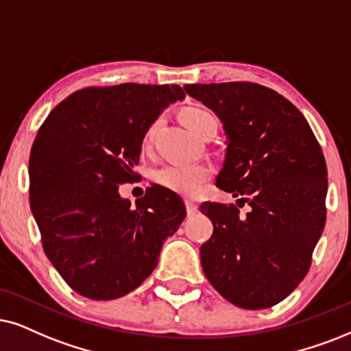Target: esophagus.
I'll return each instance as SVG.
<instances>
[{
    "instance_id": "1",
    "label": "esophagus",
    "mask_w": 351,
    "mask_h": 351,
    "mask_svg": "<svg viewBox=\"0 0 351 351\" xmlns=\"http://www.w3.org/2000/svg\"><path fill=\"white\" fill-rule=\"evenodd\" d=\"M184 202H186V210H188V215L196 214V212H197V204L193 202V201H189V199H186Z\"/></svg>"
}]
</instances>
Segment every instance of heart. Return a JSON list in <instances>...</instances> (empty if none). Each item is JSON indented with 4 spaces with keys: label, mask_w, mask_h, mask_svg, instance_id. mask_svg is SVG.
Listing matches in <instances>:
<instances>
[{
    "label": "heart",
    "mask_w": 351,
    "mask_h": 351,
    "mask_svg": "<svg viewBox=\"0 0 351 351\" xmlns=\"http://www.w3.org/2000/svg\"><path fill=\"white\" fill-rule=\"evenodd\" d=\"M183 121L199 137L210 130L217 131V126H219L215 114L206 108H201V106L186 108L183 112ZM158 126H160V119H155L150 124L149 130L145 131L144 145L152 143ZM210 175L212 168L206 163H168V165H163L155 171L154 178L158 184L165 186L168 189L186 194V196H193L210 178Z\"/></svg>",
    "instance_id": "b5f03b06"
}]
</instances>
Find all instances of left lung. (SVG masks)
I'll list each match as a JSON object with an SVG mask.
<instances>
[{
    "label": "left lung",
    "instance_id": "8db88e82",
    "mask_svg": "<svg viewBox=\"0 0 351 351\" xmlns=\"http://www.w3.org/2000/svg\"><path fill=\"white\" fill-rule=\"evenodd\" d=\"M227 136L215 184L250 206L204 202L214 233L201 246L207 280L230 303L265 309L285 300L308 274L326 225L327 167L296 106L254 82L186 84Z\"/></svg>",
    "mask_w": 351,
    "mask_h": 351
}]
</instances>
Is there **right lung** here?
<instances>
[{
	"label": "right lung",
	"instance_id": "add662e5",
	"mask_svg": "<svg viewBox=\"0 0 351 351\" xmlns=\"http://www.w3.org/2000/svg\"><path fill=\"white\" fill-rule=\"evenodd\" d=\"M184 97L176 84L87 87L40 126L29 160L30 208L47 257L76 293H130L157 267L163 241L184 220V202L160 184L136 207L118 193L137 176L145 131Z\"/></svg>",
	"mask_w": 351,
	"mask_h": 351
}]
</instances>
